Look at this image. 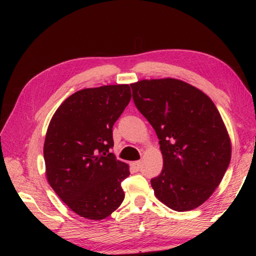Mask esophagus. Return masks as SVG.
Masks as SVG:
<instances>
[{"instance_id":"34e87169","label":"esophagus","mask_w":256,"mask_h":256,"mask_svg":"<svg viewBox=\"0 0 256 256\" xmlns=\"http://www.w3.org/2000/svg\"><path fill=\"white\" fill-rule=\"evenodd\" d=\"M131 164L136 170H138L141 168V162H133Z\"/></svg>"}]
</instances>
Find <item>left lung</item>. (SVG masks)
I'll list each match as a JSON object with an SVG mask.
<instances>
[{
  "label": "left lung",
  "instance_id": "left-lung-1",
  "mask_svg": "<svg viewBox=\"0 0 256 256\" xmlns=\"http://www.w3.org/2000/svg\"><path fill=\"white\" fill-rule=\"evenodd\" d=\"M131 88L162 154V170L151 180L156 196L175 211L196 209L218 188L230 162L222 116L206 94L180 80H142Z\"/></svg>",
  "mask_w": 256,
  "mask_h": 256
}]
</instances>
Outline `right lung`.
Here are the masks:
<instances>
[{
  "label": "right lung",
  "mask_w": 256,
  "mask_h": 256,
  "mask_svg": "<svg viewBox=\"0 0 256 256\" xmlns=\"http://www.w3.org/2000/svg\"><path fill=\"white\" fill-rule=\"evenodd\" d=\"M130 100L128 84L84 89L66 98L50 120L44 144L47 180L84 218L105 219L124 200L128 166L110 150L112 126Z\"/></svg>",
  "instance_id": "obj_1"
}]
</instances>
